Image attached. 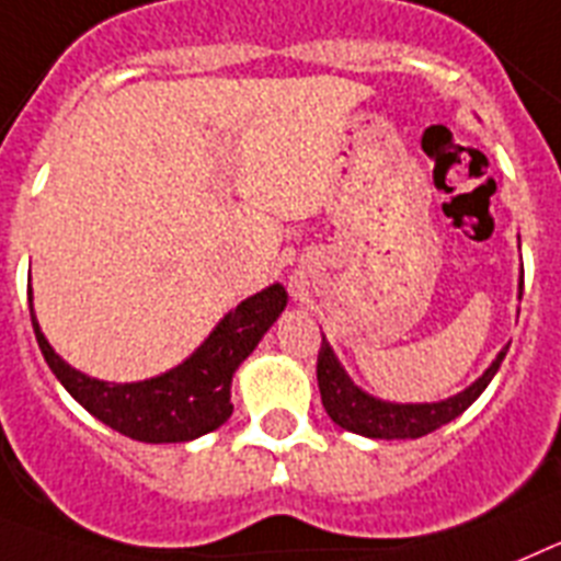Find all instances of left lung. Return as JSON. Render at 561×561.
Here are the masks:
<instances>
[{"instance_id": "1", "label": "left lung", "mask_w": 561, "mask_h": 561, "mask_svg": "<svg viewBox=\"0 0 561 561\" xmlns=\"http://www.w3.org/2000/svg\"><path fill=\"white\" fill-rule=\"evenodd\" d=\"M519 299H523V276H519ZM505 353H508V344L496 353L489 369L457 396L432 403H396L369 396L367 389L358 387L347 375V369L341 367L330 341L321 335L316 378H319L321 403L328 409L330 421L339 423L341 428L355 432V435L375 437V440H415V437L428 435V432L460 417L477 398L483 396V389L489 387L500 364H503Z\"/></svg>"}]
</instances>
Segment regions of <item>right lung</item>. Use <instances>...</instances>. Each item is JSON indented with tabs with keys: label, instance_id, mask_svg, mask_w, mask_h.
I'll use <instances>...</instances> for the list:
<instances>
[{
	"label": "right lung",
	"instance_id": "right-lung-1",
	"mask_svg": "<svg viewBox=\"0 0 561 561\" xmlns=\"http://www.w3.org/2000/svg\"><path fill=\"white\" fill-rule=\"evenodd\" d=\"M27 301L33 333L47 367L90 415L140 443H188L220 428L231 417L233 373L256 350L262 335L274 328L287 305V290L274 282L260 294L248 296L217 321V328L186 362L154 378L126 383L99 381L70 367L38 328L33 290H27Z\"/></svg>",
	"mask_w": 561,
	"mask_h": 561
}]
</instances>
